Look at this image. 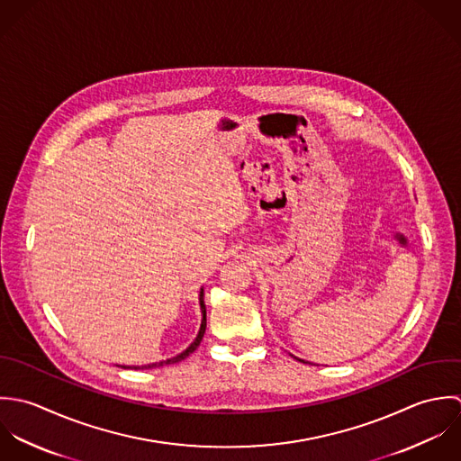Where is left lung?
Listing matches in <instances>:
<instances>
[{
  "label": "left lung",
  "instance_id": "left-lung-1",
  "mask_svg": "<svg viewBox=\"0 0 461 461\" xmlns=\"http://www.w3.org/2000/svg\"><path fill=\"white\" fill-rule=\"evenodd\" d=\"M290 357H292V358H295V360H299V362H303V364H304V360H301V358H297V357H294V355H290Z\"/></svg>",
  "mask_w": 461,
  "mask_h": 461
}]
</instances>
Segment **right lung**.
Segmentation results:
<instances>
[{"instance_id":"1","label":"right lung","mask_w":461,"mask_h":461,"mask_svg":"<svg viewBox=\"0 0 461 461\" xmlns=\"http://www.w3.org/2000/svg\"><path fill=\"white\" fill-rule=\"evenodd\" d=\"M204 288H201L199 290V308H201V315H203V319H201V326H199V331H197V337L194 339V342L185 349L184 353H180V355H176V357H173V358H167V360H162V362H155V364H148V366H119V367L122 368H135V370H144V368H155V367H164V366H173V364H178V362H182L185 360L188 355H192L195 349H197V346L201 344V340H203V335H204V330H206V306H204Z\"/></svg>"}]
</instances>
